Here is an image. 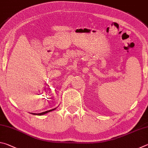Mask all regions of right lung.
Returning <instances> with one entry per match:
<instances>
[{
	"label": "right lung",
	"instance_id": "1",
	"mask_svg": "<svg viewBox=\"0 0 148 148\" xmlns=\"http://www.w3.org/2000/svg\"><path fill=\"white\" fill-rule=\"evenodd\" d=\"M57 108H53V109H51V110H47V111H46V112H42V113H38V114H35V113H31V114L32 115H36V116H43V115L46 114H47L49 113V112H51V111H53V110H56Z\"/></svg>",
	"mask_w": 148,
	"mask_h": 148
}]
</instances>
